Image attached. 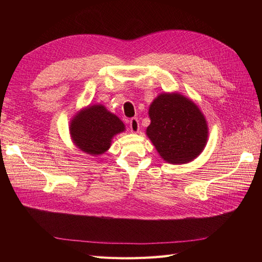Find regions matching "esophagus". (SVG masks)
<instances>
[{
	"label": "esophagus",
	"mask_w": 262,
	"mask_h": 262,
	"mask_svg": "<svg viewBox=\"0 0 262 262\" xmlns=\"http://www.w3.org/2000/svg\"><path fill=\"white\" fill-rule=\"evenodd\" d=\"M130 129L132 133H138L140 130V124H139V120L137 118H132L130 120Z\"/></svg>",
	"instance_id": "1"
}]
</instances>
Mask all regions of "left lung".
<instances>
[{
  "label": "left lung",
  "mask_w": 262,
  "mask_h": 262,
  "mask_svg": "<svg viewBox=\"0 0 262 262\" xmlns=\"http://www.w3.org/2000/svg\"><path fill=\"white\" fill-rule=\"evenodd\" d=\"M146 136L169 164H187L207 145L208 122L196 104L177 92L162 93L148 108Z\"/></svg>",
  "instance_id": "8db88e82"
}]
</instances>
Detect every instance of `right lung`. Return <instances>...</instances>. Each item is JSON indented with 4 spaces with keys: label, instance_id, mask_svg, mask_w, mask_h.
<instances>
[{
    "label": "right lung",
    "instance_id": "obj_1",
    "mask_svg": "<svg viewBox=\"0 0 262 262\" xmlns=\"http://www.w3.org/2000/svg\"><path fill=\"white\" fill-rule=\"evenodd\" d=\"M69 131L74 145L92 156L104 154L113 139L125 131L124 123L101 104L89 105L71 119Z\"/></svg>",
    "mask_w": 262,
    "mask_h": 262
}]
</instances>
